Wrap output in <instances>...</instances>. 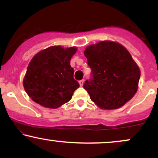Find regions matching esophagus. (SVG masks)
Returning a JSON list of instances; mask_svg holds the SVG:
<instances>
[{"mask_svg":"<svg viewBox=\"0 0 158 158\" xmlns=\"http://www.w3.org/2000/svg\"><path fill=\"white\" fill-rule=\"evenodd\" d=\"M84 81H85L84 79H82V80H80V81H79V85H80V86H82V85H84Z\"/></svg>","mask_w":158,"mask_h":158,"instance_id":"obj_1","label":"esophagus"}]
</instances>
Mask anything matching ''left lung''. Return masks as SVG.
<instances>
[{
    "mask_svg": "<svg viewBox=\"0 0 158 158\" xmlns=\"http://www.w3.org/2000/svg\"><path fill=\"white\" fill-rule=\"evenodd\" d=\"M91 69L83 88L102 109H117L137 92L140 77L139 67L123 45L103 41L87 47L84 51Z\"/></svg>",
    "mask_w": 158,
    "mask_h": 158,
    "instance_id": "obj_1",
    "label": "left lung"
}]
</instances>
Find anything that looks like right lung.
Returning <instances> with one entry per match:
<instances>
[{
	"label": "right lung",
	"instance_id": "right-lung-1",
	"mask_svg": "<svg viewBox=\"0 0 158 158\" xmlns=\"http://www.w3.org/2000/svg\"><path fill=\"white\" fill-rule=\"evenodd\" d=\"M77 48L52 46L38 52L27 67L23 88L34 102L57 108L68 102L79 84L70 64Z\"/></svg>",
	"mask_w": 158,
	"mask_h": 158
}]
</instances>
